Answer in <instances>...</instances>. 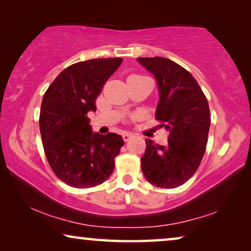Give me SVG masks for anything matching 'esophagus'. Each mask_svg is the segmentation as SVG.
<instances>
[{"label": "esophagus", "mask_w": 251, "mask_h": 251, "mask_svg": "<svg viewBox=\"0 0 251 251\" xmlns=\"http://www.w3.org/2000/svg\"><path fill=\"white\" fill-rule=\"evenodd\" d=\"M122 137H123V140H125V142H128V140L132 137V133L131 132H123Z\"/></svg>", "instance_id": "obj_1"}]
</instances>
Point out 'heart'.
<instances>
[{"label":"heart","mask_w":251,"mask_h":251,"mask_svg":"<svg viewBox=\"0 0 251 251\" xmlns=\"http://www.w3.org/2000/svg\"><path fill=\"white\" fill-rule=\"evenodd\" d=\"M135 76H140V75H131V76H129V77H135Z\"/></svg>","instance_id":"heart-1"}]
</instances>
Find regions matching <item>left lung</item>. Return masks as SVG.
Instances as JSON below:
<instances>
[{"label":"left lung","mask_w":251,"mask_h":251,"mask_svg":"<svg viewBox=\"0 0 251 251\" xmlns=\"http://www.w3.org/2000/svg\"><path fill=\"white\" fill-rule=\"evenodd\" d=\"M137 60L156 78L155 119L170 132L167 146L145 140L143 174L154 186L178 187L193 176L204 155L210 128L208 100L193 75L175 61L162 57Z\"/></svg>","instance_id":"1"}]
</instances>
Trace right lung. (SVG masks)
<instances>
[{
  "instance_id": "add662e5",
  "label": "right lung",
  "mask_w": 251,
  "mask_h": 251,
  "mask_svg": "<svg viewBox=\"0 0 251 251\" xmlns=\"http://www.w3.org/2000/svg\"><path fill=\"white\" fill-rule=\"evenodd\" d=\"M122 58H99L73 64L61 72L43 96L40 131L54 175L75 188L104 183L114 170L122 136L94 133L88 112Z\"/></svg>"
}]
</instances>
